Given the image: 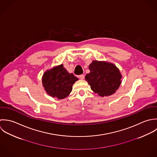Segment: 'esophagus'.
Here are the masks:
<instances>
[{"label":"esophagus","mask_w":157,"mask_h":157,"mask_svg":"<svg viewBox=\"0 0 157 157\" xmlns=\"http://www.w3.org/2000/svg\"><path fill=\"white\" fill-rule=\"evenodd\" d=\"M79 78L81 79H84V75H80L79 76Z\"/></svg>","instance_id":"1"}]
</instances>
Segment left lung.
Here are the masks:
<instances>
[{
    "label": "left lung",
    "instance_id": "8db88e82",
    "mask_svg": "<svg viewBox=\"0 0 157 157\" xmlns=\"http://www.w3.org/2000/svg\"><path fill=\"white\" fill-rule=\"evenodd\" d=\"M90 72L85 78L94 93L101 96L114 94L121 83L118 68L111 63L93 61L89 65Z\"/></svg>",
    "mask_w": 157,
    "mask_h": 157
}]
</instances>
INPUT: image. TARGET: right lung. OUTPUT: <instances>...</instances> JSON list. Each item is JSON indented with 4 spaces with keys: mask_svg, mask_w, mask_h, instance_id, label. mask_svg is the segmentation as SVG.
Listing matches in <instances>:
<instances>
[{
    "mask_svg": "<svg viewBox=\"0 0 157 157\" xmlns=\"http://www.w3.org/2000/svg\"><path fill=\"white\" fill-rule=\"evenodd\" d=\"M78 80L73 73H69L61 64L47 70L44 74L42 84L48 94L60 99L70 94L73 85Z\"/></svg>",
    "mask_w": 157,
    "mask_h": 157,
    "instance_id": "right-lung-1",
    "label": "right lung"
}]
</instances>
